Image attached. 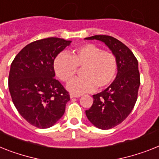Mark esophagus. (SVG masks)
I'll use <instances>...</instances> for the list:
<instances>
[{"label":"esophagus","instance_id":"obj_1","mask_svg":"<svg viewBox=\"0 0 159 159\" xmlns=\"http://www.w3.org/2000/svg\"><path fill=\"white\" fill-rule=\"evenodd\" d=\"M80 95H75V94H72V93L70 94V98H80Z\"/></svg>","mask_w":159,"mask_h":159}]
</instances>
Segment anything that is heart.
<instances>
[{
    "label": "heart",
    "mask_w": 159,
    "mask_h": 159,
    "mask_svg": "<svg viewBox=\"0 0 159 159\" xmlns=\"http://www.w3.org/2000/svg\"><path fill=\"white\" fill-rule=\"evenodd\" d=\"M77 66L83 67V77L73 79L66 86L70 93L77 95L91 93L97 87L105 89L115 80L118 71L115 55L93 44H83L75 48L70 54L62 52L53 61L55 74L64 82L74 76Z\"/></svg>",
    "instance_id": "b5f03b06"
}]
</instances>
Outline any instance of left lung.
Instances as JSON below:
<instances>
[{"label": "left lung", "instance_id": "obj_1", "mask_svg": "<svg viewBox=\"0 0 159 159\" xmlns=\"http://www.w3.org/2000/svg\"><path fill=\"white\" fill-rule=\"evenodd\" d=\"M85 40L103 42L117 58L118 71L115 80L104 91L93 96V103L85 111L92 124L102 130L119 125L132 112L140 87L138 61L125 44L115 38L97 35Z\"/></svg>", "mask_w": 159, "mask_h": 159}]
</instances>
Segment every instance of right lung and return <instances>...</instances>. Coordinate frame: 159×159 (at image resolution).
I'll return each mask as SVG.
<instances>
[{
    "mask_svg": "<svg viewBox=\"0 0 159 159\" xmlns=\"http://www.w3.org/2000/svg\"><path fill=\"white\" fill-rule=\"evenodd\" d=\"M71 40L49 37L31 42L10 66L9 89L18 113L30 124L48 128L64 115L70 95L54 79L53 61Z\"/></svg>",
    "mask_w": 159,
    "mask_h": 159,
    "instance_id": "obj_1",
    "label": "right lung"
}]
</instances>
